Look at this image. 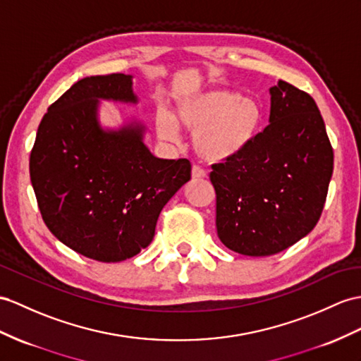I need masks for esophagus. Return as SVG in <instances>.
I'll return each instance as SVG.
<instances>
[{
  "label": "esophagus",
  "instance_id": "obj_1",
  "mask_svg": "<svg viewBox=\"0 0 361 361\" xmlns=\"http://www.w3.org/2000/svg\"><path fill=\"white\" fill-rule=\"evenodd\" d=\"M191 178H192V179H204V178H207V173H205L204 169H200L199 165H192V169H191Z\"/></svg>",
  "mask_w": 361,
  "mask_h": 361
}]
</instances>
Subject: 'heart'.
<instances>
[{
  "label": "heart",
  "instance_id": "b5f03b06",
  "mask_svg": "<svg viewBox=\"0 0 361 361\" xmlns=\"http://www.w3.org/2000/svg\"><path fill=\"white\" fill-rule=\"evenodd\" d=\"M260 104L239 92L214 89L183 96L174 114L159 113L156 131L164 140L178 139V127L195 135V148L211 164L240 156L254 142L262 128Z\"/></svg>",
  "mask_w": 361,
  "mask_h": 361
}]
</instances>
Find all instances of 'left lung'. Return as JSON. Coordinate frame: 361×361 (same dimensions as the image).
I'll return each instance as SVG.
<instances>
[{"label": "left lung", "mask_w": 361, "mask_h": 361, "mask_svg": "<svg viewBox=\"0 0 361 361\" xmlns=\"http://www.w3.org/2000/svg\"><path fill=\"white\" fill-rule=\"evenodd\" d=\"M269 94V126L240 156L209 173L219 239L252 257L277 254L312 231L334 170L315 101L285 81Z\"/></svg>", "instance_id": "1"}]
</instances>
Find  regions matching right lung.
Segmentation results:
<instances>
[{"label":"right lung","mask_w":361,"mask_h":361,"mask_svg":"<svg viewBox=\"0 0 361 361\" xmlns=\"http://www.w3.org/2000/svg\"><path fill=\"white\" fill-rule=\"evenodd\" d=\"M101 101L137 104L133 76H90L49 107L30 153V180L42 221L66 247L98 262L147 248L157 217L191 179L188 159H159L145 126L99 122Z\"/></svg>","instance_id":"right-lung-1"}]
</instances>
